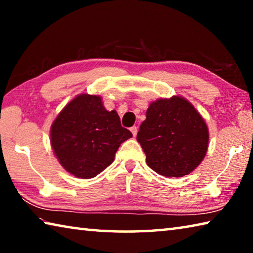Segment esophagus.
Here are the masks:
<instances>
[{
    "mask_svg": "<svg viewBox=\"0 0 253 253\" xmlns=\"http://www.w3.org/2000/svg\"><path fill=\"white\" fill-rule=\"evenodd\" d=\"M130 131L132 132V136L136 137V135H137V131H138V129H137V127H136V126H132V127L130 128Z\"/></svg>",
    "mask_w": 253,
    "mask_h": 253,
    "instance_id": "obj_1",
    "label": "esophagus"
}]
</instances>
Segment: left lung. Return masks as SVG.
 <instances>
[{"label": "left lung", "mask_w": 253, "mask_h": 253, "mask_svg": "<svg viewBox=\"0 0 253 253\" xmlns=\"http://www.w3.org/2000/svg\"><path fill=\"white\" fill-rule=\"evenodd\" d=\"M137 142L153 170L165 177H182L203 161L209 146V129L190 101L173 96L149 105Z\"/></svg>", "instance_id": "8db88e82"}]
</instances>
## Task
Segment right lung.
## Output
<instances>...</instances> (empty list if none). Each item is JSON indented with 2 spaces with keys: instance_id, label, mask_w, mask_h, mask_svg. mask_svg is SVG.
Instances as JSON below:
<instances>
[{
  "instance_id": "obj_1",
  "label": "right lung",
  "mask_w": 253,
  "mask_h": 253,
  "mask_svg": "<svg viewBox=\"0 0 253 253\" xmlns=\"http://www.w3.org/2000/svg\"><path fill=\"white\" fill-rule=\"evenodd\" d=\"M50 137L62 168L87 179L108 168L121 144L132 134L122 127L116 110H106L100 96L83 93L60 111Z\"/></svg>"
}]
</instances>
